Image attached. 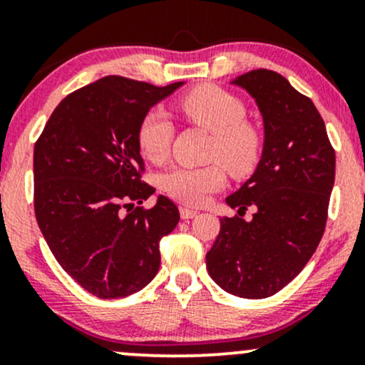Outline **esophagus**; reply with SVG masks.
Segmentation results:
<instances>
[{
	"label": "esophagus",
	"mask_w": 365,
	"mask_h": 365,
	"mask_svg": "<svg viewBox=\"0 0 365 365\" xmlns=\"http://www.w3.org/2000/svg\"><path fill=\"white\" fill-rule=\"evenodd\" d=\"M179 214H181V219H184V221H187V219H193V217H197V210H193V209H187V207H181V209H179Z\"/></svg>",
	"instance_id": "1"
}]
</instances>
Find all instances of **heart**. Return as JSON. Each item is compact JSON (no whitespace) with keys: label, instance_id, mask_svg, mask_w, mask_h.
<instances>
[{"label":"heart","instance_id":"obj_1","mask_svg":"<svg viewBox=\"0 0 365 365\" xmlns=\"http://www.w3.org/2000/svg\"><path fill=\"white\" fill-rule=\"evenodd\" d=\"M175 106L187 120L214 134L210 158L222 163L172 167L160 175L158 184L160 190L175 202L200 207L225 186L226 170L235 178H244L256 168L261 158V135L245 121L244 103L215 85H200L184 93ZM172 134V123L162 111H148L135 134L140 155L151 163H162L170 150Z\"/></svg>","mask_w":365,"mask_h":365}]
</instances>
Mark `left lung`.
I'll list each match as a JSON object with an SVG mask.
<instances>
[{
	"label": "left lung",
	"instance_id": "8db88e82",
	"mask_svg": "<svg viewBox=\"0 0 365 365\" xmlns=\"http://www.w3.org/2000/svg\"><path fill=\"white\" fill-rule=\"evenodd\" d=\"M233 83L259 106L264 148L252 178L226 198L238 215L221 219L207 269L226 292L262 299L299 275L322 240L336 153L315 104L282 74L254 69ZM249 206L257 212L245 222Z\"/></svg>",
	"mask_w": 365,
	"mask_h": 365
}]
</instances>
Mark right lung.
Segmentation results:
<instances>
[{"mask_svg":"<svg viewBox=\"0 0 365 365\" xmlns=\"http://www.w3.org/2000/svg\"><path fill=\"white\" fill-rule=\"evenodd\" d=\"M181 85L101 78L66 96L34 144L38 226L64 272L101 299L146 287L160 240L179 222L167 197L143 207L155 187L143 181L135 134L151 106Z\"/></svg>","mask_w":365,"mask_h":365,"instance_id":"1","label":"right lung"}]
</instances>
